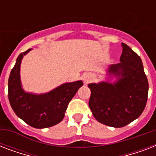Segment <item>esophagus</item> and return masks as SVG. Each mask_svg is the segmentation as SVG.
<instances>
[{"label":"esophagus","mask_w":156,"mask_h":156,"mask_svg":"<svg viewBox=\"0 0 156 156\" xmlns=\"http://www.w3.org/2000/svg\"><path fill=\"white\" fill-rule=\"evenodd\" d=\"M82 78H83V80L84 83H87L92 79V75L90 73H84Z\"/></svg>","instance_id":"34e87169"}]
</instances>
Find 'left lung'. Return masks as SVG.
<instances>
[{
    "instance_id": "left-lung-1",
    "label": "left lung",
    "mask_w": 156,
    "mask_h": 156,
    "mask_svg": "<svg viewBox=\"0 0 156 156\" xmlns=\"http://www.w3.org/2000/svg\"><path fill=\"white\" fill-rule=\"evenodd\" d=\"M121 46V62L108 66V80L88 84L93 116L100 123L115 128L139 117L147 104L149 89L139 56L126 44ZM112 77L116 80L111 82Z\"/></svg>"
}]
</instances>
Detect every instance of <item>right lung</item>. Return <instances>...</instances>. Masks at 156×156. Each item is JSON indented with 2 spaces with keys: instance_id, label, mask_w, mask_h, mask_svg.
Here are the masks:
<instances>
[{
  "instance_id": "obj_1",
  "label": "right lung",
  "mask_w": 156,
  "mask_h": 156,
  "mask_svg": "<svg viewBox=\"0 0 156 156\" xmlns=\"http://www.w3.org/2000/svg\"><path fill=\"white\" fill-rule=\"evenodd\" d=\"M28 49L18 56L10 72L8 82L9 100L17 116L31 127L48 128L60 123L65 116L68 104L83 85V81L61 84L44 94H34L24 90L21 83L20 67Z\"/></svg>"
}]
</instances>
